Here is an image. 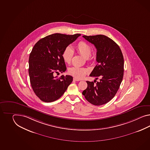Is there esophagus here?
Instances as JSON below:
<instances>
[{"label": "esophagus", "mask_w": 150, "mask_h": 150, "mask_svg": "<svg viewBox=\"0 0 150 150\" xmlns=\"http://www.w3.org/2000/svg\"><path fill=\"white\" fill-rule=\"evenodd\" d=\"M73 80L75 81H80V80H79V79H78L75 77V78H74Z\"/></svg>", "instance_id": "obj_1"}]
</instances>
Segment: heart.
<instances>
[{
    "label": "heart",
    "mask_w": 150,
    "mask_h": 150,
    "mask_svg": "<svg viewBox=\"0 0 150 150\" xmlns=\"http://www.w3.org/2000/svg\"><path fill=\"white\" fill-rule=\"evenodd\" d=\"M77 51L86 57L87 60L90 59V57L92 52V49L90 45L87 43L81 41L76 46ZM74 50L73 48L70 46H67L64 49L62 53V58L63 61L67 64H69L71 62L73 57ZM89 70L86 68L79 67H72L68 69V73L72 76L81 79L88 73Z\"/></svg>",
    "instance_id": "obj_1"
}]
</instances>
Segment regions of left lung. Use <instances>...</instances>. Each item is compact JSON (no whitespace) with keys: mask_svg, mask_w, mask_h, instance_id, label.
<instances>
[{"mask_svg":"<svg viewBox=\"0 0 150 150\" xmlns=\"http://www.w3.org/2000/svg\"><path fill=\"white\" fill-rule=\"evenodd\" d=\"M96 49L97 65L90 76L100 81H87V88L82 92L86 99L95 106H100L113 98L120 87L124 76V60L119 45L105 35L83 36Z\"/></svg>","mask_w":150,"mask_h":150,"instance_id":"1","label":"left lung"}]
</instances>
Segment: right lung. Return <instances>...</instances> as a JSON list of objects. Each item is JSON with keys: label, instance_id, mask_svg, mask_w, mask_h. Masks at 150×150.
Here are the masks:
<instances>
[{"label": "right lung", "instance_id": "1", "mask_svg": "<svg viewBox=\"0 0 150 150\" xmlns=\"http://www.w3.org/2000/svg\"><path fill=\"white\" fill-rule=\"evenodd\" d=\"M81 36L54 33L38 40L29 56L30 81L35 94L45 102L60 98L73 81L70 75L54 76L67 69L62 58L64 49Z\"/></svg>", "mask_w": 150, "mask_h": 150}]
</instances>
